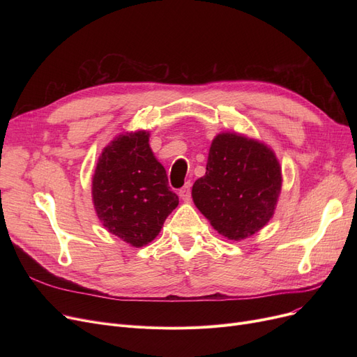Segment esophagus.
<instances>
[{
	"label": "esophagus",
	"mask_w": 357,
	"mask_h": 357,
	"mask_svg": "<svg viewBox=\"0 0 357 357\" xmlns=\"http://www.w3.org/2000/svg\"><path fill=\"white\" fill-rule=\"evenodd\" d=\"M179 197L183 199V201H190L191 199V182H186L181 191H179Z\"/></svg>",
	"instance_id": "obj_1"
}]
</instances>
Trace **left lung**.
Returning a JSON list of instances; mask_svg holds the SVG:
<instances>
[{"mask_svg": "<svg viewBox=\"0 0 357 357\" xmlns=\"http://www.w3.org/2000/svg\"><path fill=\"white\" fill-rule=\"evenodd\" d=\"M280 183V166L269 147L222 133L213 140L207 172L195 181L192 199L220 234L241 240L266 226Z\"/></svg>", "mask_w": 357, "mask_h": 357, "instance_id": "left-lung-1", "label": "left lung"}]
</instances>
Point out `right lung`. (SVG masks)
I'll return each mask as SVG.
<instances>
[{
    "instance_id": "add662e5",
    "label": "right lung",
    "mask_w": 357,
    "mask_h": 357,
    "mask_svg": "<svg viewBox=\"0 0 357 357\" xmlns=\"http://www.w3.org/2000/svg\"><path fill=\"white\" fill-rule=\"evenodd\" d=\"M92 199L104 227L135 248L152 241L179 204L146 131L119 136L104 149L92 178Z\"/></svg>"
}]
</instances>
